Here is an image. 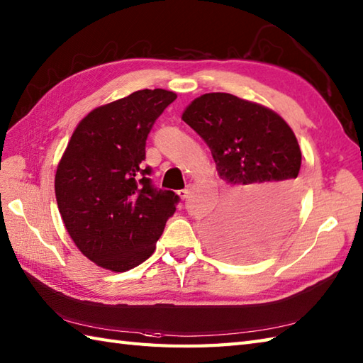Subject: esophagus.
<instances>
[{"mask_svg": "<svg viewBox=\"0 0 363 363\" xmlns=\"http://www.w3.org/2000/svg\"><path fill=\"white\" fill-rule=\"evenodd\" d=\"M189 194H190V189L187 187V189H184V190H179L177 191V195H179V198L181 199H186L187 196H189Z\"/></svg>", "mask_w": 363, "mask_h": 363, "instance_id": "esophagus-1", "label": "esophagus"}]
</instances>
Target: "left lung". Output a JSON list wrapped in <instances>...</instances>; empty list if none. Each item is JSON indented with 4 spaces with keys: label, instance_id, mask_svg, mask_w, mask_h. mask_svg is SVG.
<instances>
[{
    "label": "left lung",
    "instance_id": "8db88e82",
    "mask_svg": "<svg viewBox=\"0 0 363 363\" xmlns=\"http://www.w3.org/2000/svg\"><path fill=\"white\" fill-rule=\"evenodd\" d=\"M181 118L209 146L230 189L206 228L212 250L240 260L268 252L289 233L303 194L295 133L269 107L221 91L195 98Z\"/></svg>",
    "mask_w": 363,
    "mask_h": 363
}]
</instances>
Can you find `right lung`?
<instances>
[{
    "mask_svg": "<svg viewBox=\"0 0 363 363\" xmlns=\"http://www.w3.org/2000/svg\"><path fill=\"white\" fill-rule=\"evenodd\" d=\"M174 91L137 90L84 117L60 157L54 191L68 235L95 265L123 273L156 250L179 201L151 186L146 137Z\"/></svg>",
    "mask_w": 363,
    "mask_h": 363,
    "instance_id": "add662e5",
    "label": "right lung"
}]
</instances>
